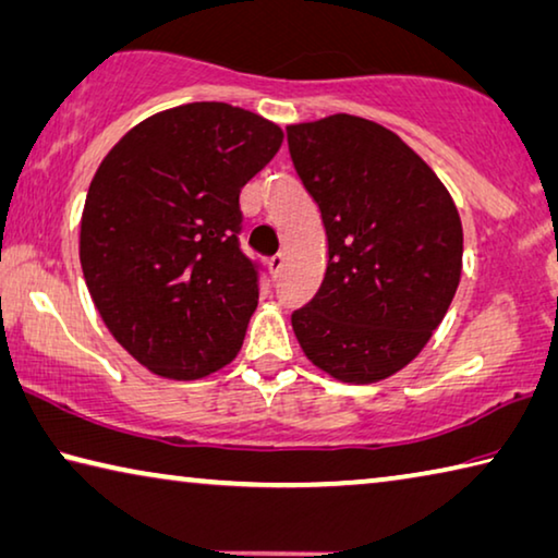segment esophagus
<instances>
[{
	"label": "esophagus",
	"mask_w": 558,
	"mask_h": 558,
	"mask_svg": "<svg viewBox=\"0 0 558 558\" xmlns=\"http://www.w3.org/2000/svg\"><path fill=\"white\" fill-rule=\"evenodd\" d=\"M282 263H286V255H282V253L270 255V258H268V270L272 272V276H278V272L282 270Z\"/></svg>",
	"instance_id": "34e87169"
}]
</instances>
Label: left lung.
I'll return each mask as SVG.
<instances>
[{"instance_id":"1","label":"left lung","mask_w":558,"mask_h":558,"mask_svg":"<svg viewBox=\"0 0 558 558\" xmlns=\"http://www.w3.org/2000/svg\"><path fill=\"white\" fill-rule=\"evenodd\" d=\"M290 158L323 216V286L293 313L305 357L369 385L420 355L457 293L462 220L445 183L390 129L332 113L290 123Z\"/></svg>"}]
</instances>
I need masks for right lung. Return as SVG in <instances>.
Segmentation results:
<instances>
[{
	"label": "right lung",
	"instance_id": "obj_1",
	"mask_svg": "<svg viewBox=\"0 0 558 558\" xmlns=\"http://www.w3.org/2000/svg\"><path fill=\"white\" fill-rule=\"evenodd\" d=\"M280 144L278 123L196 101L136 123L96 168L78 231L84 280L151 373L198 379L241 350L258 270L238 245V196Z\"/></svg>",
	"mask_w": 558,
	"mask_h": 558
}]
</instances>
